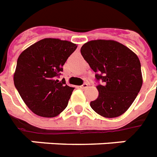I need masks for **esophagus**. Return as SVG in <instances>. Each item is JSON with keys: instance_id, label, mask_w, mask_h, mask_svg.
I'll return each mask as SVG.
<instances>
[{"instance_id": "1", "label": "esophagus", "mask_w": 157, "mask_h": 157, "mask_svg": "<svg viewBox=\"0 0 157 157\" xmlns=\"http://www.w3.org/2000/svg\"><path fill=\"white\" fill-rule=\"evenodd\" d=\"M87 87H88V84H86V83L83 84L82 86H80V88L82 89V90H85V89H86V88H87Z\"/></svg>"}]
</instances>
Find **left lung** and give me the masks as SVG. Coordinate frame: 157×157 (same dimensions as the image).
I'll list each match as a JSON object with an SVG mask.
<instances>
[{"label": "left lung", "instance_id": "obj_1", "mask_svg": "<svg viewBox=\"0 0 157 157\" xmlns=\"http://www.w3.org/2000/svg\"><path fill=\"white\" fill-rule=\"evenodd\" d=\"M81 55L95 72L98 97L90 107L106 118L121 116L129 109L143 85L141 64L136 54L116 40H94L81 48Z\"/></svg>", "mask_w": 157, "mask_h": 157}]
</instances>
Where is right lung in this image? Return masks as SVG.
<instances>
[{"mask_svg": "<svg viewBox=\"0 0 157 157\" xmlns=\"http://www.w3.org/2000/svg\"><path fill=\"white\" fill-rule=\"evenodd\" d=\"M77 45L68 40L45 38L18 57L13 83L29 109L37 116L54 117L67 106L73 87L56 80Z\"/></svg>", "mask_w": 157, "mask_h": 157, "instance_id": "obj_1", "label": "right lung"}]
</instances>
